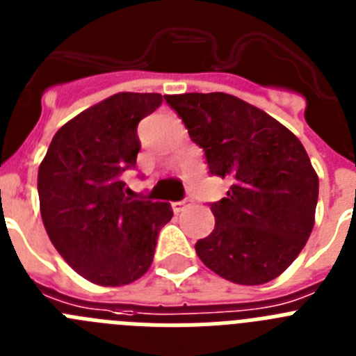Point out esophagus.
<instances>
[{
	"mask_svg": "<svg viewBox=\"0 0 356 356\" xmlns=\"http://www.w3.org/2000/svg\"><path fill=\"white\" fill-rule=\"evenodd\" d=\"M192 204H194V201H192V200L176 201V203H172V210H175V213H180V211H184V210H187V208H191Z\"/></svg>",
	"mask_w": 356,
	"mask_h": 356,
	"instance_id": "esophagus-1",
	"label": "esophagus"
}]
</instances>
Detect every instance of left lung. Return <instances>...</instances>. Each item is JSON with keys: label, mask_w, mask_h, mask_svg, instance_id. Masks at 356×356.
Returning a JSON list of instances; mask_svg holds the SVG:
<instances>
[{"label": "left lung", "mask_w": 356, "mask_h": 356, "mask_svg": "<svg viewBox=\"0 0 356 356\" xmlns=\"http://www.w3.org/2000/svg\"><path fill=\"white\" fill-rule=\"evenodd\" d=\"M211 175L231 184L211 204L215 227L197 240L204 265L234 284L257 286L284 272L314 227L319 180L304 145L265 111L227 93L165 95Z\"/></svg>", "instance_id": "1"}]
</instances>
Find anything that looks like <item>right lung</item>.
Listing matches in <instances>:
<instances>
[{
  "instance_id": "add662e5",
  "label": "right lung",
  "mask_w": 356,
  "mask_h": 356,
  "mask_svg": "<svg viewBox=\"0 0 356 356\" xmlns=\"http://www.w3.org/2000/svg\"><path fill=\"white\" fill-rule=\"evenodd\" d=\"M161 93H116L88 107L52 138L38 168L40 215L49 240L84 279L125 286L152 266L169 203L125 195L122 175L136 168L138 123Z\"/></svg>"
}]
</instances>
